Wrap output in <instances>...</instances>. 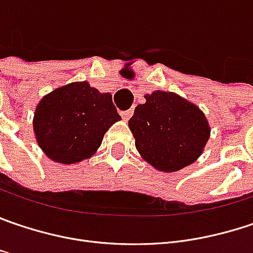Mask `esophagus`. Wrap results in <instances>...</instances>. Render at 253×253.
Listing matches in <instances>:
<instances>
[{"label": "esophagus", "instance_id": "34e87169", "mask_svg": "<svg viewBox=\"0 0 253 253\" xmlns=\"http://www.w3.org/2000/svg\"><path fill=\"white\" fill-rule=\"evenodd\" d=\"M133 116V110H126V112H122V117H123V120L127 122L130 117Z\"/></svg>", "mask_w": 253, "mask_h": 253}]
</instances>
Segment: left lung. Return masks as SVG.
Here are the masks:
<instances>
[{"label":"left lung","instance_id":"obj_1","mask_svg":"<svg viewBox=\"0 0 253 253\" xmlns=\"http://www.w3.org/2000/svg\"><path fill=\"white\" fill-rule=\"evenodd\" d=\"M128 120L140 156L155 169L177 171L201 156L211 127L201 109L171 91L146 94Z\"/></svg>","mask_w":253,"mask_h":253}]
</instances>
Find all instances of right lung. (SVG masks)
<instances>
[{"instance_id": "right-lung-1", "label": "right lung", "mask_w": 253, "mask_h": 253, "mask_svg": "<svg viewBox=\"0 0 253 253\" xmlns=\"http://www.w3.org/2000/svg\"><path fill=\"white\" fill-rule=\"evenodd\" d=\"M120 119L110 93H100L87 82H76L41 98L33 126L38 146L47 156L74 165L93 156L106 131Z\"/></svg>"}]
</instances>
